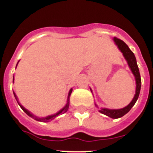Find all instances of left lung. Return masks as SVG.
<instances>
[{"label": "left lung", "mask_w": 153, "mask_h": 153, "mask_svg": "<svg viewBox=\"0 0 153 153\" xmlns=\"http://www.w3.org/2000/svg\"><path fill=\"white\" fill-rule=\"evenodd\" d=\"M115 44H117L120 51L123 53L124 57L126 60L128 65H129V68L132 70V73L133 74L136 79V94H135L134 97L132 99V100L131 101L130 103L126 106V107L123 108V109H109L106 108H102L100 110H99L100 113H102V114L106 115L107 117H110L113 119H118L120 117H123L124 115L126 114L128 112L132 109V107L135 105L136 102L137 101L138 98H139V95L140 93V89H141V77H140V70H139V67H138L137 63H136V59L134 53H132L129 48V47L126 44L125 42L123 41L122 40L118 39L117 37H114L113 38ZM96 106H97V104H95ZM98 107V106H97Z\"/></svg>", "instance_id": "8db88e82"}]
</instances>
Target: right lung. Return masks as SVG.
I'll use <instances>...</instances> for the list:
<instances>
[{
    "label": "right lung",
    "instance_id": "right-lung-1",
    "mask_svg": "<svg viewBox=\"0 0 153 153\" xmlns=\"http://www.w3.org/2000/svg\"><path fill=\"white\" fill-rule=\"evenodd\" d=\"M17 66H16V67H17ZM71 93H72V89H71V90H70V92H69L68 98H67V104H66V106H65L63 108V109H60V111L58 112V113H56V114L51 115V116H48V117H42V118H39V117H36V116L33 115V114H32V113H30V112L28 111L27 109H25V108H24V106H21V104L19 103L18 101H17V97H16L14 92H13V94H14V97H15V98H16V100H17V102H18L19 106H21V108L23 109V110H24V113H26L27 114L28 116H29V117H30L31 118L34 119V120H36V121H40V122H48V121H50V120H52L53 119H54L55 117H57V116H59V115L63 114V113H66V112L67 111V110H68L69 106H70V94H71Z\"/></svg>",
    "mask_w": 153,
    "mask_h": 153
}]
</instances>
